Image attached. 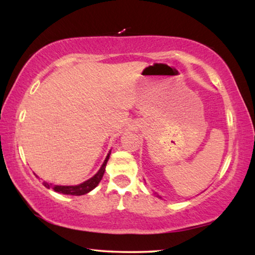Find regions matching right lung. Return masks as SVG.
Returning a JSON list of instances; mask_svg holds the SVG:
<instances>
[{
    "mask_svg": "<svg viewBox=\"0 0 255 255\" xmlns=\"http://www.w3.org/2000/svg\"><path fill=\"white\" fill-rule=\"evenodd\" d=\"M110 154H108V156L106 157L105 162H103L102 166L100 167V170L98 171V173L92 176L91 179H89L88 181H85V182L81 183L79 185H51L47 182H42V184L45 185L46 188H51L56 192H59V193H63V195H72V196H82V195H85V193H88L93 190L94 188L97 187L100 182L103 173H105L106 171V165H107V162L108 159H109Z\"/></svg>",
    "mask_w": 255,
    "mask_h": 255,
    "instance_id": "obj_1",
    "label": "right lung"
}]
</instances>
